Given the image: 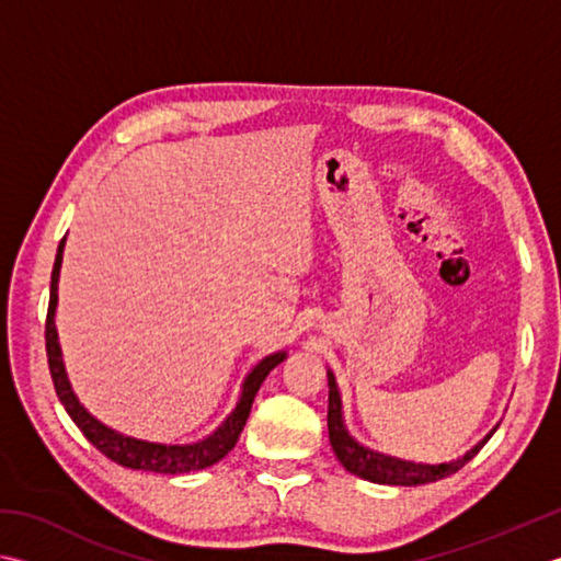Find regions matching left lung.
Wrapping results in <instances>:
<instances>
[{
	"label": "left lung",
	"mask_w": 561,
	"mask_h": 561,
	"mask_svg": "<svg viewBox=\"0 0 561 561\" xmlns=\"http://www.w3.org/2000/svg\"><path fill=\"white\" fill-rule=\"evenodd\" d=\"M493 433H496V427H493V431L474 449H471V453H467L462 459H455V462L449 465H413V462H401V459H393V457L377 455L371 453V449L357 445L353 437L347 435L343 425V413H340V393L335 387V377L328 371V435H331L333 453L350 474L375 481V484L421 486V484H431V481H440L462 469L469 459L486 445V440Z\"/></svg>",
	"instance_id": "obj_1"
}]
</instances>
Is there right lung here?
<instances>
[{"label":"right lung","instance_id":"obj_1","mask_svg":"<svg viewBox=\"0 0 561 561\" xmlns=\"http://www.w3.org/2000/svg\"><path fill=\"white\" fill-rule=\"evenodd\" d=\"M62 248H65V238L58 245V255H55V265L50 274V301H48V316H46V353H48V367H50L55 393H58L60 403L65 405V411H68L75 425L80 427L82 435L99 449V453L112 459V462L128 469L158 471V474H186V471H199L221 462L230 449L236 447L240 433H243L252 401H255L262 381H265L270 371L284 359V353L265 357L255 369L250 371L243 383V397H240L236 411L228 415L226 423L218 427L211 437H206L202 443L156 445V443H142V440H134V437H124L121 433H114L112 427L94 421L92 415L82 409L80 401H77V397L70 389L68 375H65V367H62L58 333H55V323H53L55 306H58V277H60V265H62Z\"/></svg>","mask_w":561,"mask_h":561}]
</instances>
